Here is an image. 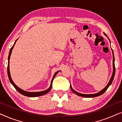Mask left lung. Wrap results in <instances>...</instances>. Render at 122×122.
<instances>
[{
	"instance_id": "8db88e82",
	"label": "left lung",
	"mask_w": 122,
	"mask_h": 122,
	"mask_svg": "<svg viewBox=\"0 0 122 122\" xmlns=\"http://www.w3.org/2000/svg\"><path fill=\"white\" fill-rule=\"evenodd\" d=\"M104 34L106 35V34L104 33ZM112 52H113V50H112ZM113 74H112V77L111 78V79H110V81H109V83H108V84H107V86L106 87H105L104 89L103 90H102L99 92L97 93H96V94H81V93H79L78 92H76V91H75L74 89H73L72 87H71V89L72 92H73L74 93H76V94H77L78 96H81V97H86V98H91V97H98V96H99L102 95V94H103L105 92H106L107 89L109 87L110 85L112 84V81H113V79H114V75H115V71H116V68H115V64H114V54H113Z\"/></svg>"
}]
</instances>
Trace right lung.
Returning a JSON list of instances; mask_svg holds the SVG:
<instances>
[{
  "instance_id": "add662e5",
  "label": "right lung",
  "mask_w": 122,
  "mask_h": 122,
  "mask_svg": "<svg viewBox=\"0 0 122 122\" xmlns=\"http://www.w3.org/2000/svg\"><path fill=\"white\" fill-rule=\"evenodd\" d=\"M16 41H17V40H16L15 41V43H14V44L13 45L12 47H11V48H10V50L9 53V56H8V64L7 71H8V77H9V79L10 81V83H11V84H13V86H14V88H15V89H16V90H17L18 92H19L20 93V94L24 95V96H25L30 97H38V96H43V95H44V94H46V93L49 92L51 90V87H52V83H53V79H54L55 76H56V74H57V73H58V71H56V72L54 74V76H53V79H52V80H51V86H50V88H49V89H48L47 90H46V91H41V92H26V91H23V90L21 89L20 88H19V87H18V86H16V85L14 84V82H13V81L12 79H11V78L10 74V71H9V59H10V55H11V51H12V49H13V47H14Z\"/></svg>"
}]
</instances>
